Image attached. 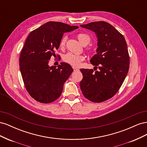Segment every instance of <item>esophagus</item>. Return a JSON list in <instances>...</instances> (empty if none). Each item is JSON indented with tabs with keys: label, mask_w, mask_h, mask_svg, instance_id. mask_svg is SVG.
<instances>
[{
	"label": "esophagus",
	"mask_w": 147,
	"mask_h": 147,
	"mask_svg": "<svg viewBox=\"0 0 147 147\" xmlns=\"http://www.w3.org/2000/svg\"><path fill=\"white\" fill-rule=\"evenodd\" d=\"M73 69H74V72H77V71H78V69L76 68V67H73Z\"/></svg>",
	"instance_id": "esophagus-1"
}]
</instances>
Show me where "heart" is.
Masks as SVG:
<instances>
[{
  "label": "heart",
  "mask_w": 147,
  "mask_h": 147,
  "mask_svg": "<svg viewBox=\"0 0 147 147\" xmlns=\"http://www.w3.org/2000/svg\"><path fill=\"white\" fill-rule=\"evenodd\" d=\"M77 38L83 45H87L90 42L91 38L88 35L84 34V33H80L77 35ZM66 42V37H63L61 38L60 41V47L63 48L64 47ZM84 59V57L83 55H75L72 53H68L66 55H64L63 57V60L65 63L69 64L70 65H72L74 67H78L80 65Z\"/></svg>",
  "instance_id": "b5f03b06"
}]
</instances>
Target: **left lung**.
Here are the masks:
<instances>
[{
  "label": "left lung",
  "instance_id": "8db88e82",
  "mask_svg": "<svg viewBox=\"0 0 147 147\" xmlns=\"http://www.w3.org/2000/svg\"><path fill=\"white\" fill-rule=\"evenodd\" d=\"M94 32L97 38L96 54L91 63L99 71L81 69L83 79L80 86L83 96L91 102H102L119 90L129 68V56L123 35L104 21L80 25Z\"/></svg>",
  "mask_w": 147,
  "mask_h": 147
}]
</instances>
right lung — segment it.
<instances>
[{
  "mask_svg": "<svg viewBox=\"0 0 147 147\" xmlns=\"http://www.w3.org/2000/svg\"><path fill=\"white\" fill-rule=\"evenodd\" d=\"M61 22L49 21L28 35L20 57V69L25 87L30 96L39 102L50 103L61 96L63 86L73 72L67 63L57 67L48 63L65 32L78 29Z\"/></svg>",
  "mask_w": 147,
  "mask_h": 147,
  "instance_id": "add662e5",
  "label": "right lung"
}]
</instances>
